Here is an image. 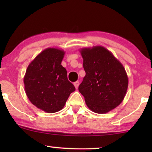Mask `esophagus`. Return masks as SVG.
<instances>
[{"instance_id": "1", "label": "esophagus", "mask_w": 152, "mask_h": 152, "mask_svg": "<svg viewBox=\"0 0 152 152\" xmlns=\"http://www.w3.org/2000/svg\"><path fill=\"white\" fill-rule=\"evenodd\" d=\"M79 85H80V82H74V86H75V88H78Z\"/></svg>"}]
</instances>
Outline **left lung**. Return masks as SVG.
Returning <instances> with one entry per match:
<instances>
[{
    "mask_svg": "<svg viewBox=\"0 0 152 152\" xmlns=\"http://www.w3.org/2000/svg\"><path fill=\"white\" fill-rule=\"evenodd\" d=\"M86 75L79 91L91 111L106 113L123 101L128 88V77L122 64L103 46L80 50Z\"/></svg>",
    "mask_w": 152,
    "mask_h": 152,
    "instance_id": "obj_1",
    "label": "left lung"
}]
</instances>
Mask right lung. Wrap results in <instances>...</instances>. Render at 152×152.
<instances>
[{
    "instance_id": "right-lung-1",
    "label": "right lung",
    "mask_w": 152,
    "mask_h": 152,
    "mask_svg": "<svg viewBox=\"0 0 152 152\" xmlns=\"http://www.w3.org/2000/svg\"><path fill=\"white\" fill-rule=\"evenodd\" d=\"M65 52L48 48L29 64L24 76L25 91L31 103L46 113L59 111L75 91L61 65Z\"/></svg>"
}]
</instances>
